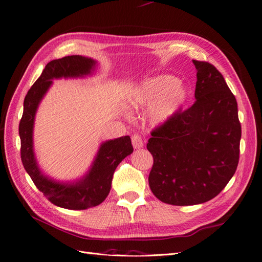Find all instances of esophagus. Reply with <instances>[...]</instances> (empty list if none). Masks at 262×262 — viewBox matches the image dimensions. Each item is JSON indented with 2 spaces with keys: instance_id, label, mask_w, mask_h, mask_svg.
Segmentation results:
<instances>
[{
  "instance_id": "obj_1",
  "label": "esophagus",
  "mask_w": 262,
  "mask_h": 262,
  "mask_svg": "<svg viewBox=\"0 0 262 262\" xmlns=\"http://www.w3.org/2000/svg\"><path fill=\"white\" fill-rule=\"evenodd\" d=\"M131 141H132V145L134 148H141L144 145L143 140H142V138L139 136V134H134V136H132Z\"/></svg>"
}]
</instances>
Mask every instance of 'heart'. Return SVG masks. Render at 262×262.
Here are the masks:
<instances>
[{"label": "heart", "instance_id": "obj_1", "mask_svg": "<svg viewBox=\"0 0 262 262\" xmlns=\"http://www.w3.org/2000/svg\"><path fill=\"white\" fill-rule=\"evenodd\" d=\"M190 95L189 87L179 83L177 77L158 75L140 83L129 95L126 105L133 110L150 106L147 112L148 121L153 126H161L180 113Z\"/></svg>", "mask_w": 262, "mask_h": 262}]
</instances>
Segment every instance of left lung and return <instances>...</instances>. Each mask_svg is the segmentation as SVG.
<instances>
[{
	"mask_svg": "<svg viewBox=\"0 0 262 262\" xmlns=\"http://www.w3.org/2000/svg\"><path fill=\"white\" fill-rule=\"evenodd\" d=\"M195 102L152 132L147 149L154 164L148 185L162 202L204 203L234 176L242 126L236 98L215 67L192 60Z\"/></svg>",
	"mask_w": 262,
	"mask_h": 262,
	"instance_id": "obj_1",
	"label": "left lung"
}]
</instances>
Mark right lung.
<instances>
[{"label":"right lung","mask_w":262,"mask_h":262,"mask_svg":"<svg viewBox=\"0 0 262 262\" xmlns=\"http://www.w3.org/2000/svg\"><path fill=\"white\" fill-rule=\"evenodd\" d=\"M96 67L97 61L83 55H68L52 60L46 66L24 99V113L18 129L24 167L36 187L50 202L69 210H85L104 201L112 189L117 166L133 152L129 136L104 141L89 170L84 176L73 181L55 180L46 175L39 167L34 149V125L37 109L45 95L53 80L92 76Z\"/></svg>","instance_id":"obj_1"}]
</instances>
